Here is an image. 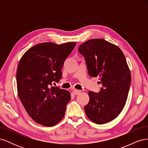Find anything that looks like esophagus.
I'll list each match as a JSON object with an SVG mask.
<instances>
[{"mask_svg":"<svg viewBox=\"0 0 148 148\" xmlns=\"http://www.w3.org/2000/svg\"><path fill=\"white\" fill-rule=\"evenodd\" d=\"M72 92H73V94L74 95H78V94H79L80 92H81V91H80V90H77V89H74Z\"/></svg>","mask_w":148,"mask_h":148,"instance_id":"34e87169","label":"esophagus"}]
</instances>
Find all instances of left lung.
Here are the masks:
<instances>
[{
	"mask_svg": "<svg viewBox=\"0 0 148 148\" xmlns=\"http://www.w3.org/2000/svg\"><path fill=\"white\" fill-rule=\"evenodd\" d=\"M78 51L84 57L89 75L99 77L102 86L99 92H88L85 113L96 124L108 123L120 114L127 99L131 73L125 56L119 47L102 39L87 41Z\"/></svg>",
	"mask_w": 148,
	"mask_h": 148,
	"instance_id": "left-lung-1",
	"label": "left lung"
}]
</instances>
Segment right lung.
<instances>
[{
  "label": "right lung",
  "instance_id": "right-lung-1",
  "mask_svg": "<svg viewBox=\"0 0 148 148\" xmlns=\"http://www.w3.org/2000/svg\"><path fill=\"white\" fill-rule=\"evenodd\" d=\"M77 43L37 44L22 56L16 71L18 95L33 120L52 127L63 119L70 92L53 86L62 76L64 62Z\"/></svg>",
  "mask_w": 148,
  "mask_h": 148
}]
</instances>
